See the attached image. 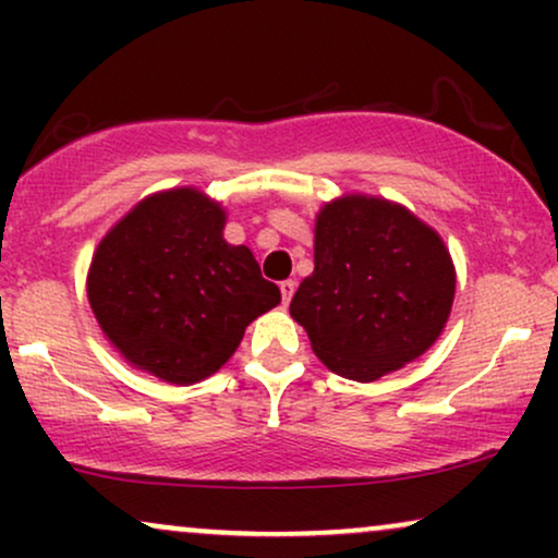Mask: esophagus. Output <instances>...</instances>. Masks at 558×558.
<instances>
[{"mask_svg":"<svg viewBox=\"0 0 558 558\" xmlns=\"http://www.w3.org/2000/svg\"><path fill=\"white\" fill-rule=\"evenodd\" d=\"M283 293H286V288H283Z\"/></svg>","mask_w":558,"mask_h":558,"instance_id":"obj_1","label":"esophagus"}]
</instances>
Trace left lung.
<instances>
[{"label":"left lung","instance_id":"left-lung-1","mask_svg":"<svg viewBox=\"0 0 558 558\" xmlns=\"http://www.w3.org/2000/svg\"><path fill=\"white\" fill-rule=\"evenodd\" d=\"M226 213L194 189L155 194L96 246L88 304L133 367L191 386L215 375L243 330L280 304L246 246L222 235Z\"/></svg>","mask_w":558,"mask_h":558}]
</instances>
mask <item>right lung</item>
I'll return each instance as SVG.
<instances>
[{
    "label": "right lung",
    "instance_id": "right-lung-1",
    "mask_svg": "<svg viewBox=\"0 0 558 558\" xmlns=\"http://www.w3.org/2000/svg\"><path fill=\"white\" fill-rule=\"evenodd\" d=\"M453 265L438 233L380 202L325 204L315 226V272L291 317L330 373L373 383L417 360L446 328Z\"/></svg>",
    "mask_w": 558,
    "mask_h": 558
}]
</instances>
